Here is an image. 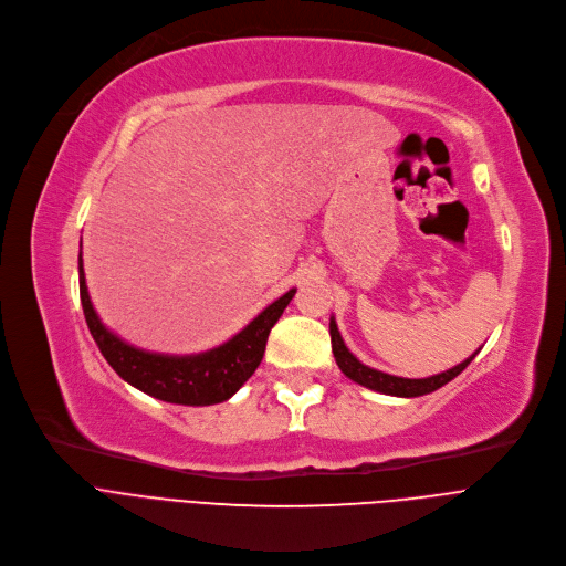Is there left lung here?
<instances>
[{
    "label": "left lung",
    "instance_id": "1",
    "mask_svg": "<svg viewBox=\"0 0 566 566\" xmlns=\"http://www.w3.org/2000/svg\"><path fill=\"white\" fill-rule=\"evenodd\" d=\"M331 339H333V353H335V360L339 365V369L355 382L365 385V388L369 390H376V392H382V395H392V397H422V395H429V392H436L438 388H442L444 382H450L452 378H457L472 360L474 355L472 353L468 360H463L461 365L442 371V374H436V376H429V378H401V376H392V374H382L378 369H371L367 365H363L355 355L346 348L339 331H337V323H335V316L331 318Z\"/></svg>",
    "mask_w": 566,
    "mask_h": 566
}]
</instances>
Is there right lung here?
I'll use <instances>...</instances> for the list:
<instances>
[{
	"mask_svg": "<svg viewBox=\"0 0 566 566\" xmlns=\"http://www.w3.org/2000/svg\"><path fill=\"white\" fill-rule=\"evenodd\" d=\"M77 268L84 318L109 367L144 395L181 406L222 403L241 390V385L256 371L265 353L268 335H271L273 325L277 323L295 293V289L286 291L282 298L268 305L241 333L233 335L218 348L195 355H165L135 348L109 333L98 318L92 298H88L82 252L77 259Z\"/></svg>",
	"mask_w": 566,
	"mask_h": 566,
	"instance_id": "right-lung-1",
	"label": "right lung"
}]
</instances>
